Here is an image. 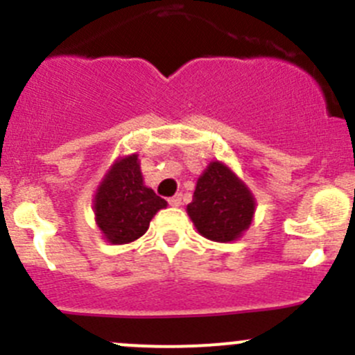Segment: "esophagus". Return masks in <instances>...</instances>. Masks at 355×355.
<instances>
[{
	"mask_svg": "<svg viewBox=\"0 0 355 355\" xmlns=\"http://www.w3.org/2000/svg\"><path fill=\"white\" fill-rule=\"evenodd\" d=\"M168 204H170V206H180L182 204V194H177V196H173V198H170L168 199Z\"/></svg>",
	"mask_w": 355,
	"mask_h": 355,
	"instance_id": "34e87169",
	"label": "esophagus"
}]
</instances>
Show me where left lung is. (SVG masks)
Here are the masks:
<instances>
[{"label":"left lung","mask_w":355,"mask_h":355,"mask_svg":"<svg viewBox=\"0 0 355 355\" xmlns=\"http://www.w3.org/2000/svg\"><path fill=\"white\" fill-rule=\"evenodd\" d=\"M256 200L249 187L220 161H211L198 178L194 198L187 206L192 223L202 237L232 242L252 223Z\"/></svg>","instance_id":"obj_1"}]
</instances>
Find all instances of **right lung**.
<instances>
[{"instance_id": "obj_1", "label": "right lung", "mask_w": 355, "mask_h": 355, "mask_svg": "<svg viewBox=\"0 0 355 355\" xmlns=\"http://www.w3.org/2000/svg\"><path fill=\"white\" fill-rule=\"evenodd\" d=\"M163 207H166V200L144 185L137 155L118 157L94 198L96 223L111 244L137 241Z\"/></svg>"}]
</instances>
